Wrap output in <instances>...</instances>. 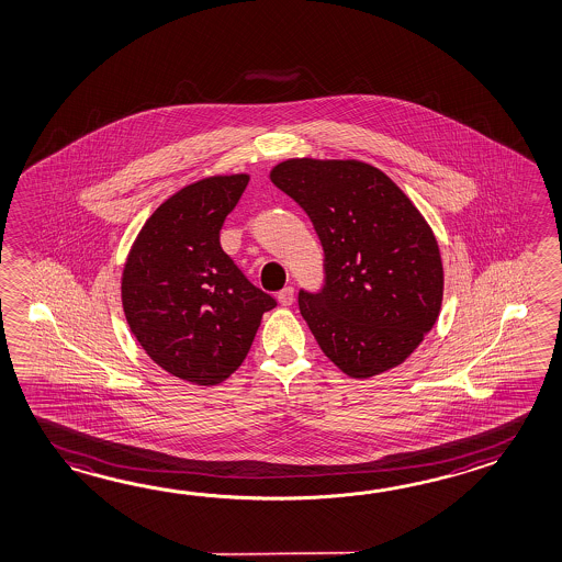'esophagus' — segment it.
Segmentation results:
<instances>
[{"instance_id":"esophagus-1","label":"esophagus","mask_w":562,"mask_h":562,"mask_svg":"<svg viewBox=\"0 0 562 562\" xmlns=\"http://www.w3.org/2000/svg\"><path fill=\"white\" fill-rule=\"evenodd\" d=\"M278 302H280L282 306H290V304L294 302V288L286 286L284 290H280V292H278Z\"/></svg>"}]
</instances>
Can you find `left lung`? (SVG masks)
Masks as SVG:
<instances>
[{"label":"left lung","mask_w":562,"mask_h":562,"mask_svg":"<svg viewBox=\"0 0 562 562\" xmlns=\"http://www.w3.org/2000/svg\"><path fill=\"white\" fill-rule=\"evenodd\" d=\"M270 180L308 214L324 248L326 286L299 296L322 352L350 379L401 367L445 294L438 241L418 207L367 161L290 158Z\"/></svg>","instance_id":"obj_1"}]
</instances>
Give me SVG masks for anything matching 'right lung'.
Instances as JSON below:
<instances>
[{"instance_id": "add662e5", "label": "right lung", "mask_w": 562, "mask_h": 562, "mask_svg": "<svg viewBox=\"0 0 562 562\" xmlns=\"http://www.w3.org/2000/svg\"><path fill=\"white\" fill-rule=\"evenodd\" d=\"M248 180L218 173L183 186L146 220L122 272V306L139 346L198 386H216L238 370L263 312L276 306L220 246Z\"/></svg>"}]
</instances>
